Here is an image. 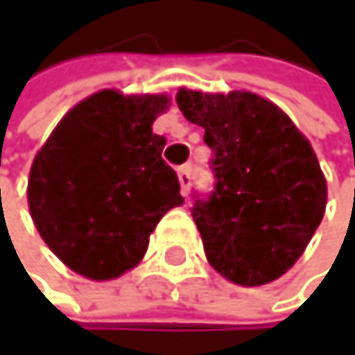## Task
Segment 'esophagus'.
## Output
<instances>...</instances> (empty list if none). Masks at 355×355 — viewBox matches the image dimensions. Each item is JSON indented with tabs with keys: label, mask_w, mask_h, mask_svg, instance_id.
<instances>
[{
	"label": "esophagus",
	"mask_w": 355,
	"mask_h": 355,
	"mask_svg": "<svg viewBox=\"0 0 355 355\" xmlns=\"http://www.w3.org/2000/svg\"><path fill=\"white\" fill-rule=\"evenodd\" d=\"M179 183H181L183 196H187L189 193V185H191V168L189 166H181L179 168Z\"/></svg>",
	"instance_id": "34e87169"
}]
</instances>
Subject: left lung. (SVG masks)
I'll list each match as a JSON object with an SVG mask.
<instances>
[{
  "label": "left lung",
  "mask_w": 355,
  "mask_h": 355,
  "mask_svg": "<svg viewBox=\"0 0 355 355\" xmlns=\"http://www.w3.org/2000/svg\"><path fill=\"white\" fill-rule=\"evenodd\" d=\"M176 104L204 128L211 193L193 191L191 217L211 266L239 285L288 272L326 211V179L309 140L281 108L249 91L181 89Z\"/></svg>",
  "instance_id": "obj_1"
}]
</instances>
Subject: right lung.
Listing matches in <instances>:
<instances>
[{"label": "right lung", "mask_w": 355, "mask_h": 355, "mask_svg": "<svg viewBox=\"0 0 355 355\" xmlns=\"http://www.w3.org/2000/svg\"><path fill=\"white\" fill-rule=\"evenodd\" d=\"M166 95L100 91L67 112L29 172L40 236L74 272L106 281L134 268L159 219L183 204L153 121Z\"/></svg>", "instance_id": "right-lung-1"}]
</instances>
